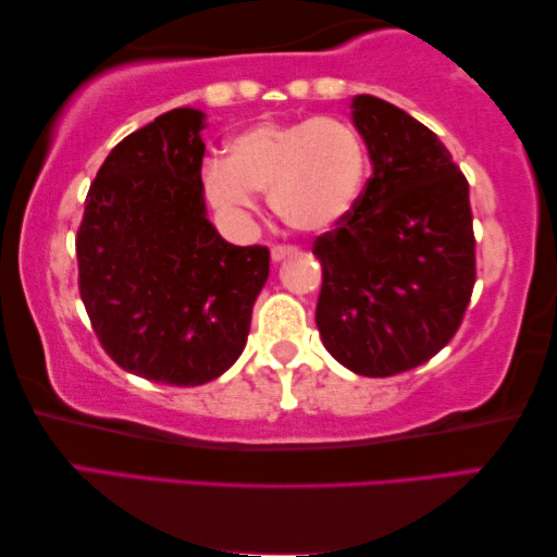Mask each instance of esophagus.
Returning a JSON list of instances; mask_svg holds the SVG:
<instances>
[{
	"mask_svg": "<svg viewBox=\"0 0 557 557\" xmlns=\"http://www.w3.org/2000/svg\"><path fill=\"white\" fill-rule=\"evenodd\" d=\"M294 253H298L296 246H288V244H276V246H273V249H271V259L278 263V261H284V259H288V257H294Z\"/></svg>",
	"mask_w": 557,
	"mask_h": 557,
	"instance_id": "1",
	"label": "esophagus"
}]
</instances>
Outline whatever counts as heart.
<instances>
[{"label": "heart", "instance_id": "1", "mask_svg": "<svg viewBox=\"0 0 557 557\" xmlns=\"http://www.w3.org/2000/svg\"><path fill=\"white\" fill-rule=\"evenodd\" d=\"M368 150L350 123L333 115L263 121L226 143V160H209L202 187L230 222L257 212L253 193H269L281 222L298 232L341 224L362 193Z\"/></svg>", "mask_w": 557, "mask_h": 557}]
</instances>
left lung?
I'll list each match as a JSON object with an SVG mask.
<instances>
[{
  "label": "left lung",
  "instance_id": "obj_1",
  "mask_svg": "<svg viewBox=\"0 0 557 557\" xmlns=\"http://www.w3.org/2000/svg\"><path fill=\"white\" fill-rule=\"evenodd\" d=\"M372 175L350 214L313 242L323 267L315 325L325 350L364 377L434 358L476 284L469 182L430 127L375 96L352 100Z\"/></svg>",
  "mask_w": 557,
  "mask_h": 557
}]
</instances>
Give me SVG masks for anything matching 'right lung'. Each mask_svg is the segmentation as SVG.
I'll return each instance as SVG.
<instances>
[{"label":"right lung","mask_w":557,"mask_h":557,"mask_svg":"<svg viewBox=\"0 0 557 557\" xmlns=\"http://www.w3.org/2000/svg\"><path fill=\"white\" fill-rule=\"evenodd\" d=\"M205 113L175 108L115 145L86 195L78 290L103 350L133 375L195 387L239 358L267 246L224 242L207 219Z\"/></svg>","instance_id":"add662e5"}]
</instances>
